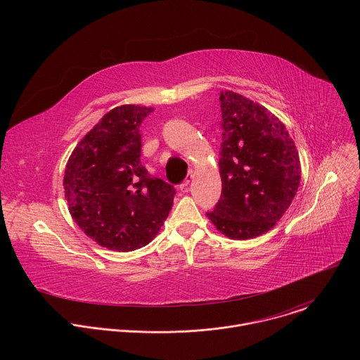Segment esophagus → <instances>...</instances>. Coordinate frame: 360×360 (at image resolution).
I'll list each match as a JSON object with an SVG mask.
<instances>
[{
    "label": "esophagus",
    "mask_w": 360,
    "mask_h": 360,
    "mask_svg": "<svg viewBox=\"0 0 360 360\" xmlns=\"http://www.w3.org/2000/svg\"><path fill=\"white\" fill-rule=\"evenodd\" d=\"M193 179V174L192 172H189L188 175H186V178L184 179V182L181 184V189H186L188 188V185L191 184V181Z\"/></svg>",
    "instance_id": "esophagus-1"
}]
</instances>
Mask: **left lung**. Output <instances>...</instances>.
Masks as SVG:
<instances>
[{
	"instance_id": "1",
	"label": "left lung",
	"mask_w": 360,
	"mask_h": 360,
	"mask_svg": "<svg viewBox=\"0 0 360 360\" xmlns=\"http://www.w3.org/2000/svg\"><path fill=\"white\" fill-rule=\"evenodd\" d=\"M221 199L208 218L231 239L275 226L296 195L300 162L285 125L265 107L233 92L219 95Z\"/></svg>"
}]
</instances>
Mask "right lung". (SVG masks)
<instances>
[{"label":"right lung","mask_w":360,"mask_h":360,"mask_svg":"<svg viewBox=\"0 0 360 360\" xmlns=\"http://www.w3.org/2000/svg\"><path fill=\"white\" fill-rule=\"evenodd\" d=\"M153 108L121 105L82 138L68 160L64 189L70 214L98 245L129 252L160 232L175 188L141 164L142 121Z\"/></svg>","instance_id":"1"}]
</instances>
